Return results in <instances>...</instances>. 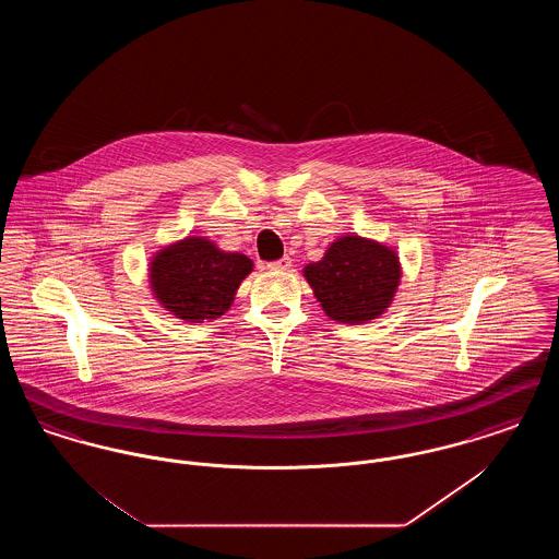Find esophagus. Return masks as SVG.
I'll return each instance as SVG.
<instances>
[{"mask_svg": "<svg viewBox=\"0 0 559 559\" xmlns=\"http://www.w3.org/2000/svg\"><path fill=\"white\" fill-rule=\"evenodd\" d=\"M292 267V258H281V260H276V262H270L267 264V270H289Z\"/></svg>", "mask_w": 559, "mask_h": 559, "instance_id": "34e87169", "label": "esophagus"}]
</instances>
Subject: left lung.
Returning a JSON list of instances; mask_svg holds the SVG:
<instances>
[{
	"label": "left lung",
	"instance_id": "8db88e82",
	"mask_svg": "<svg viewBox=\"0 0 559 559\" xmlns=\"http://www.w3.org/2000/svg\"><path fill=\"white\" fill-rule=\"evenodd\" d=\"M304 276L329 319L362 324L390 308L402 270L394 249L346 235L331 242L320 262L304 267Z\"/></svg>",
	"mask_w": 559,
	"mask_h": 559
}]
</instances>
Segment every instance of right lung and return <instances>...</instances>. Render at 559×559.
I'll use <instances>...</instances> for the list:
<instances>
[{
  "label": "right lung",
  "instance_id": "obj_1",
  "mask_svg": "<svg viewBox=\"0 0 559 559\" xmlns=\"http://www.w3.org/2000/svg\"><path fill=\"white\" fill-rule=\"evenodd\" d=\"M253 262L222 251L205 237H187L155 253L148 278L160 306L176 319L203 322L222 317L235 301Z\"/></svg>",
  "mask_w": 559,
  "mask_h": 559
}]
</instances>
